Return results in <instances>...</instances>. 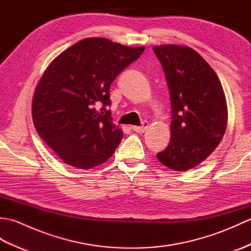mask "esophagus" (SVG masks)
Wrapping results in <instances>:
<instances>
[{"label":"esophagus","mask_w":251,"mask_h":251,"mask_svg":"<svg viewBox=\"0 0 251 251\" xmlns=\"http://www.w3.org/2000/svg\"><path fill=\"white\" fill-rule=\"evenodd\" d=\"M148 127H149L148 123H143L142 126H132L131 128H132V130H134V131L140 132V134H141V132H145L148 129Z\"/></svg>","instance_id":"esophagus-1"}]
</instances>
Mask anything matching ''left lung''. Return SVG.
Instances as JSON below:
<instances>
[{"label":"left lung","mask_w":251,"mask_h":251,"mask_svg":"<svg viewBox=\"0 0 251 251\" xmlns=\"http://www.w3.org/2000/svg\"><path fill=\"white\" fill-rule=\"evenodd\" d=\"M167 79L173 121L170 142L157 154L169 169L196 167L219 146L227 126V106L219 77L189 46H153Z\"/></svg>","instance_id":"obj_1"}]
</instances>
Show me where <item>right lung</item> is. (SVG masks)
<instances>
[{"label":"right lung","mask_w":251,"mask_h":251,"mask_svg":"<svg viewBox=\"0 0 251 251\" xmlns=\"http://www.w3.org/2000/svg\"><path fill=\"white\" fill-rule=\"evenodd\" d=\"M146 49L87 37L46 68L32 99L37 134L63 162L92 169L113 155L123 131L112 123L110 85ZM102 103L99 112L95 105Z\"/></svg>","instance_id":"right-lung-1"}]
</instances>
